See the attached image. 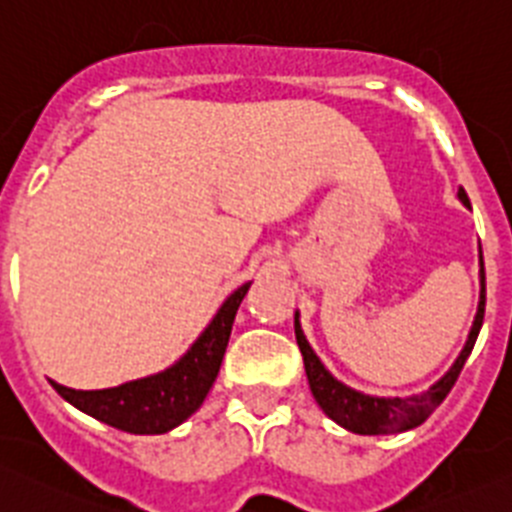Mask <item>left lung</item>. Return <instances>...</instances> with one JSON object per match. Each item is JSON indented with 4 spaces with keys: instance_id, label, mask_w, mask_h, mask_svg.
<instances>
[{
    "instance_id": "left-lung-1",
    "label": "left lung",
    "mask_w": 512,
    "mask_h": 512,
    "mask_svg": "<svg viewBox=\"0 0 512 512\" xmlns=\"http://www.w3.org/2000/svg\"><path fill=\"white\" fill-rule=\"evenodd\" d=\"M460 199L470 207V199H467L465 189H460ZM482 260V255H480ZM482 278V290H480V305H477L475 323H472L470 338H467L465 348H462L460 358L455 361L447 374L437 381L434 386H429L424 394L409 396V399H379V396H366L358 394V391L348 389L341 381L333 379L326 369H323L321 358L315 356L313 348L305 341L303 331H300V323L295 318V341H298L300 353H303L305 374H308L310 391H313L315 401L321 404L323 412L338 422L341 427H346L348 432L356 434H391V432H404V429H412L417 424H422L434 409L444 401V396L450 394L452 386H455L457 376H460L462 366H465L467 356H470L472 346L477 341V333H480L482 318H485V270H480Z\"/></svg>"
}]
</instances>
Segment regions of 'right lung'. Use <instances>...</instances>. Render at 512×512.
<instances>
[{
	"instance_id": "obj_1",
	"label": "right lung",
	"mask_w": 512,
	"mask_h": 512,
	"mask_svg": "<svg viewBox=\"0 0 512 512\" xmlns=\"http://www.w3.org/2000/svg\"><path fill=\"white\" fill-rule=\"evenodd\" d=\"M247 288H250V283L234 290L224 300L219 313L214 315L207 331L184 353V358H179L171 369L161 371V374L100 391H75L55 384V381H50V384L55 386L62 399L70 401L80 412L111 424L121 432H169L197 412L202 407L204 396L212 389L219 366H222L224 351H227L234 315H237Z\"/></svg>"
}]
</instances>
